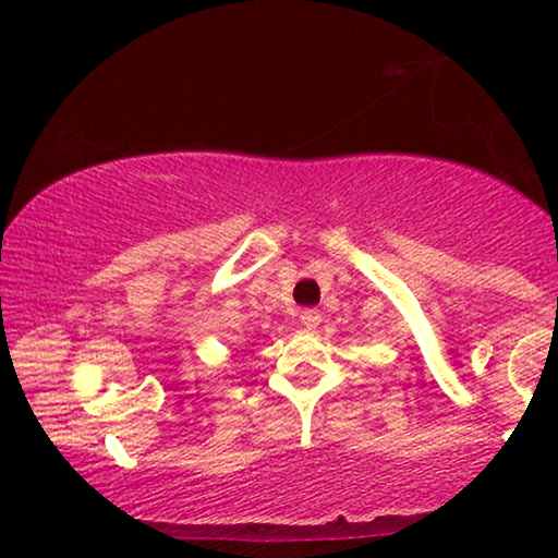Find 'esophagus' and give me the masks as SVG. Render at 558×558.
Listing matches in <instances>:
<instances>
[{
  "mask_svg": "<svg viewBox=\"0 0 558 558\" xmlns=\"http://www.w3.org/2000/svg\"><path fill=\"white\" fill-rule=\"evenodd\" d=\"M300 323H302V327H307V330H315V327L323 323V315H319L317 310H302Z\"/></svg>",
  "mask_w": 558,
  "mask_h": 558,
  "instance_id": "obj_1",
  "label": "esophagus"
}]
</instances>
